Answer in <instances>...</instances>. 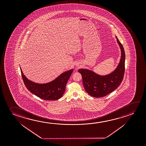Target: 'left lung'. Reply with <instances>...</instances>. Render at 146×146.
Here are the masks:
<instances>
[{"mask_svg":"<svg viewBox=\"0 0 146 146\" xmlns=\"http://www.w3.org/2000/svg\"><path fill=\"white\" fill-rule=\"evenodd\" d=\"M117 44L121 49V55L117 68L110 74L101 75L90 70L80 69L84 88L91 96L100 98L106 96L117 88L121 84L125 72V54L122 44L117 36Z\"/></svg>","mask_w":146,"mask_h":146,"instance_id":"obj_1","label":"left lung"}]
</instances>
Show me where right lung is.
<instances>
[{"instance_id":"add662e5","label":"right lung","mask_w":146,"mask_h":146,"mask_svg":"<svg viewBox=\"0 0 146 146\" xmlns=\"http://www.w3.org/2000/svg\"><path fill=\"white\" fill-rule=\"evenodd\" d=\"M22 77L25 86L30 92L45 100H56L65 93L68 80L73 69L65 71L52 81L46 84H38L29 80L24 75L20 68Z\"/></svg>"}]
</instances>
